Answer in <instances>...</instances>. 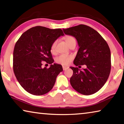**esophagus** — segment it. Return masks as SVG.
<instances>
[{
	"mask_svg": "<svg viewBox=\"0 0 124 124\" xmlns=\"http://www.w3.org/2000/svg\"><path fill=\"white\" fill-rule=\"evenodd\" d=\"M62 68H63V70H67V69H68L69 67H67V66H63Z\"/></svg>",
	"mask_w": 124,
	"mask_h": 124,
	"instance_id": "34e87169",
	"label": "esophagus"
}]
</instances>
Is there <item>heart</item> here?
I'll return each instance as SVG.
<instances>
[{"label": "heart", "instance_id": "heart-1", "mask_svg": "<svg viewBox=\"0 0 124 124\" xmlns=\"http://www.w3.org/2000/svg\"><path fill=\"white\" fill-rule=\"evenodd\" d=\"M64 39L65 41H66V43L67 44V45L70 47L71 45L74 44H76V40H75V38L73 37V36H71V35H67V36L64 38ZM57 40H54L52 43L51 47H50V50H51V52L52 53H54L55 52L56 47V45H57ZM73 59V57L72 56L69 55V54H62L56 58L55 61L58 64H61L62 65H68L72 61Z\"/></svg>", "mask_w": 124, "mask_h": 124}]
</instances>
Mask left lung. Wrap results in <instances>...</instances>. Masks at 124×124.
<instances>
[{
	"label": "left lung",
	"mask_w": 124,
	"mask_h": 124,
	"mask_svg": "<svg viewBox=\"0 0 124 124\" xmlns=\"http://www.w3.org/2000/svg\"><path fill=\"white\" fill-rule=\"evenodd\" d=\"M63 31L64 34L75 37L78 43L74 64L79 67L86 66L83 70L70 67L73 71L71 85L83 95L96 93L103 86L110 74L111 54L108 44L97 31L86 25L79 24Z\"/></svg>",
	"instance_id": "obj_1"
}]
</instances>
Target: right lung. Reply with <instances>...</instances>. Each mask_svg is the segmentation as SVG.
<instances>
[{
  "mask_svg": "<svg viewBox=\"0 0 124 124\" xmlns=\"http://www.w3.org/2000/svg\"><path fill=\"white\" fill-rule=\"evenodd\" d=\"M64 34L61 29L35 26L24 32L15 45L13 70L18 83L28 93L43 95L54 87L56 78L63 71L61 65L54 63L51 45ZM41 61L51 64L41 67Z\"/></svg>",
  "mask_w": 124,
  "mask_h": 124,
  "instance_id": "right-lung-1",
  "label": "right lung"
}]
</instances>
